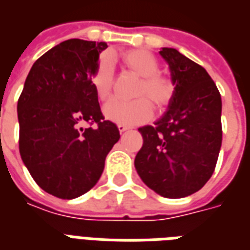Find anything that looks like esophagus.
I'll list each match as a JSON object with an SVG mask.
<instances>
[{
	"mask_svg": "<svg viewBox=\"0 0 250 250\" xmlns=\"http://www.w3.org/2000/svg\"><path fill=\"white\" fill-rule=\"evenodd\" d=\"M129 129H130V126H127V125H125V124H120V125H118V130H120L121 133L126 132V130H129Z\"/></svg>",
	"mask_w": 250,
	"mask_h": 250,
	"instance_id": "1",
	"label": "esophagus"
}]
</instances>
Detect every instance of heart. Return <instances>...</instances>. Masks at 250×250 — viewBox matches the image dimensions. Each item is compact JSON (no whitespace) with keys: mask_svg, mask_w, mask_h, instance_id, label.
<instances>
[{"mask_svg":"<svg viewBox=\"0 0 250 250\" xmlns=\"http://www.w3.org/2000/svg\"><path fill=\"white\" fill-rule=\"evenodd\" d=\"M124 64L141 76L136 96L132 101L110 100L104 106L105 117L117 124H140L149 120L153 106L144 96L149 97L157 109L167 106L174 96V84L168 78L158 74L159 64L155 56L145 50H130L121 56ZM91 83L97 97L106 100L113 84V63L108 55H103L92 71ZM144 94L143 97L142 95Z\"/></svg>","mask_w":250,"mask_h":250,"instance_id":"heart-1","label":"heart"}]
</instances>
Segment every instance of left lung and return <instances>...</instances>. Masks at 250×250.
Returning <instances> with one entry per match:
<instances>
[{
	"label": "left lung",
	"mask_w": 250,
	"mask_h": 250,
	"mask_svg": "<svg viewBox=\"0 0 250 250\" xmlns=\"http://www.w3.org/2000/svg\"><path fill=\"white\" fill-rule=\"evenodd\" d=\"M171 71L174 96L154 126L140 127L144 145L134 166L149 188L185 198L212 176L220 153L221 96L206 69L175 48L159 51Z\"/></svg>",
	"instance_id": "left-lung-1"
}]
</instances>
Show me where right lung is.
<instances>
[{
	"instance_id": "right-lung-1",
	"label": "right lung",
	"mask_w": 250,
	"mask_h": 250,
	"mask_svg": "<svg viewBox=\"0 0 250 250\" xmlns=\"http://www.w3.org/2000/svg\"><path fill=\"white\" fill-rule=\"evenodd\" d=\"M106 47L83 39L52 47L33 64L18 99L21 158L35 183L59 199L78 198L96 185L120 140L91 83Z\"/></svg>"
}]
</instances>
